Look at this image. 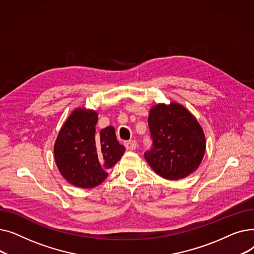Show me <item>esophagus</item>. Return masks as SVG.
Listing matches in <instances>:
<instances>
[{
	"label": "esophagus",
	"instance_id": "esophagus-1",
	"mask_svg": "<svg viewBox=\"0 0 254 254\" xmlns=\"http://www.w3.org/2000/svg\"><path fill=\"white\" fill-rule=\"evenodd\" d=\"M125 146L127 150H135L137 148V141L136 140H129L125 142Z\"/></svg>",
	"mask_w": 254,
	"mask_h": 254
}]
</instances>
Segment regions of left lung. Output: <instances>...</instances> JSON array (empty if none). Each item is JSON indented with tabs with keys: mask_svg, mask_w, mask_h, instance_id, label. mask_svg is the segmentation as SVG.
Masks as SVG:
<instances>
[{
	"mask_svg": "<svg viewBox=\"0 0 254 254\" xmlns=\"http://www.w3.org/2000/svg\"><path fill=\"white\" fill-rule=\"evenodd\" d=\"M148 126L152 148L144 156L156 174L178 180L198 168L206 140L203 128L188 109L177 103L155 105L150 109Z\"/></svg>",
	"mask_w": 254,
	"mask_h": 254,
	"instance_id": "8db88e82",
	"label": "left lung"
}]
</instances>
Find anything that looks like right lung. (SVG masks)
I'll return each instance as SVG.
<instances>
[{
    "label": "right lung",
    "instance_id": "right-lung-1",
    "mask_svg": "<svg viewBox=\"0 0 254 254\" xmlns=\"http://www.w3.org/2000/svg\"><path fill=\"white\" fill-rule=\"evenodd\" d=\"M98 113L78 108L65 120L55 144V158L63 177L81 189L101 184L125 153L113 127L96 132Z\"/></svg>",
    "mask_w": 254,
    "mask_h": 254
}]
</instances>
